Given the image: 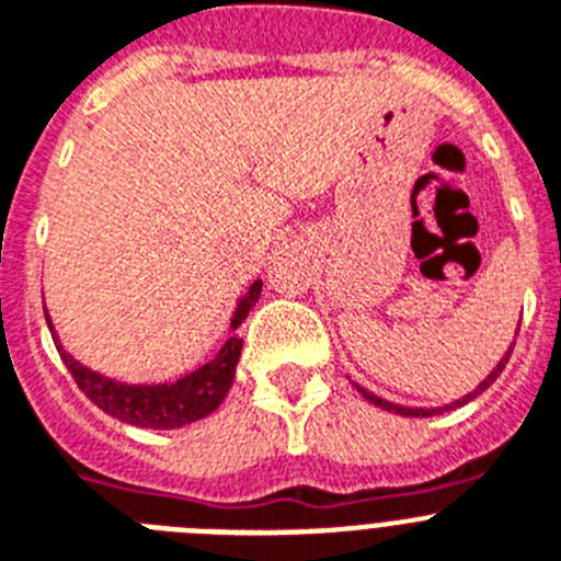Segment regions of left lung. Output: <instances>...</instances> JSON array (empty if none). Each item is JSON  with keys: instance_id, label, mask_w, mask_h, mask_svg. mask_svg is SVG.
Wrapping results in <instances>:
<instances>
[{"instance_id": "8db88e82", "label": "left lung", "mask_w": 561, "mask_h": 561, "mask_svg": "<svg viewBox=\"0 0 561 561\" xmlns=\"http://www.w3.org/2000/svg\"><path fill=\"white\" fill-rule=\"evenodd\" d=\"M519 331V329H517ZM512 351H514V342L512 345H508V351H505V356L503 359L497 362V368L492 370V374L485 376L483 381H480L478 388L472 390V393H466L463 399H458V401H453V404H444V408H401V404H393V401H385V399H379V396H374V393H368V390L365 388H359V385H354L356 390H359L362 396H365V399L370 401V404H376V408H381V410H388V413H399V415H413V419H427V415H438V413H447V410H455V408H463L466 401H472V399H478L480 393H483L485 388H489V385H492L494 379H497L500 374H503V368H505V362H508V356H512Z\"/></svg>"}]
</instances>
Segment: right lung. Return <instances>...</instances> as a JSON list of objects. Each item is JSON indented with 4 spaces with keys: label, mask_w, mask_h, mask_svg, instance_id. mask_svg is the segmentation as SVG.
Wrapping results in <instances>:
<instances>
[{
    "label": "right lung",
    "mask_w": 561,
    "mask_h": 561,
    "mask_svg": "<svg viewBox=\"0 0 561 561\" xmlns=\"http://www.w3.org/2000/svg\"><path fill=\"white\" fill-rule=\"evenodd\" d=\"M261 286L264 284L255 280L250 291L238 300V309L230 320V336L225 340L219 354L213 356L210 362H205L202 368L193 370V374L171 381V385H123V381L106 379V376L89 370L87 365H81V362L72 359L64 351V345L56 336V329L49 323L47 309H44V317H47V325L53 331V340H56V348L67 370L72 374L78 388L95 401L103 413L126 421V424H134V427L176 430L205 419L225 401L227 390L232 385V376H236L241 345H244V340L236 334V329L244 323L250 309L257 304Z\"/></svg>",
    "instance_id": "1"
}]
</instances>
